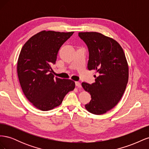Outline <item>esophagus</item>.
<instances>
[{"label":"esophagus","instance_id":"esophagus-1","mask_svg":"<svg viewBox=\"0 0 149 149\" xmlns=\"http://www.w3.org/2000/svg\"><path fill=\"white\" fill-rule=\"evenodd\" d=\"M75 84H76V86L77 88H81V84L79 82H76Z\"/></svg>","mask_w":149,"mask_h":149}]
</instances>
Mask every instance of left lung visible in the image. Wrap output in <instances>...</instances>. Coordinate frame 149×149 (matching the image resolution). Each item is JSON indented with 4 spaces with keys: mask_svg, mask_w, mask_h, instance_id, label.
<instances>
[{
    "mask_svg": "<svg viewBox=\"0 0 149 149\" xmlns=\"http://www.w3.org/2000/svg\"><path fill=\"white\" fill-rule=\"evenodd\" d=\"M89 50L88 68L94 70L95 82L82 83L91 100L85 105L96 115L105 114L115 107L125 91L129 79V66L123 48L113 38L97 32H79Z\"/></svg>",
    "mask_w": 149,
    "mask_h": 149,
    "instance_id": "1",
    "label": "left lung"
}]
</instances>
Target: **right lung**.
<instances>
[{
    "label": "right lung",
    "mask_w": 149,
    "mask_h": 149,
    "mask_svg": "<svg viewBox=\"0 0 149 149\" xmlns=\"http://www.w3.org/2000/svg\"><path fill=\"white\" fill-rule=\"evenodd\" d=\"M73 33L43 30L32 36L21 49L17 61L19 82L26 97L40 110L60 106L75 88L73 81L54 78L51 67L60 47Z\"/></svg>",
    "instance_id": "add662e5"
}]
</instances>
